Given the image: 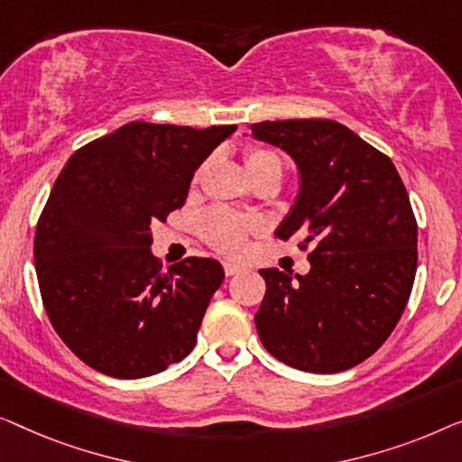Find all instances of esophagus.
<instances>
[{
	"label": "esophagus",
	"instance_id": "34e87169",
	"mask_svg": "<svg viewBox=\"0 0 462 462\" xmlns=\"http://www.w3.org/2000/svg\"><path fill=\"white\" fill-rule=\"evenodd\" d=\"M224 270H226V276H236L245 270V265H240L236 262H224Z\"/></svg>",
	"mask_w": 462,
	"mask_h": 462
}]
</instances>
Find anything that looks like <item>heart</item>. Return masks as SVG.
Segmentation results:
<instances>
[{"label":"heart","mask_w":462,"mask_h":462,"mask_svg":"<svg viewBox=\"0 0 462 462\" xmlns=\"http://www.w3.org/2000/svg\"><path fill=\"white\" fill-rule=\"evenodd\" d=\"M245 165L249 175L263 171V169H276L281 171V161L276 154L270 151H262V148H253L246 152ZM259 224L255 219L243 217L238 213L224 207H216V209L207 211L200 217V234L211 246L217 251L226 253V255H240L246 251V243H249V234L257 232Z\"/></svg>","instance_id":"b5f03b06"}]
</instances>
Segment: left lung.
<instances>
[{
    "label": "left lung",
    "instance_id": "obj_1",
    "mask_svg": "<svg viewBox=\"0 0 462 462\" xmlns=\"http://www.w3.org/2000/svg\"><path fill=\"white\" fill-rule=\"evenodd\" d=\"M259 142L299 173L295 203L276 236H303L310 272L259 270L255 314L263 347L305 373H341L379 349L398 324L417 274V219L392 159L328 119L263 121Z\"/></svg>",
    "mask_w": 462,
    "mask_h": 462
}]
</instances>
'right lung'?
Returning <instances> with one entry per match:
<instances>
[{"label": "right lung", "instance_id": "obj_1", "mask_svg": "<svg viewBox=\"0 0 462 462\" xmlns=\"http://www.w3.org/2000/svg\"><path fill=\"white\" fill-rule=\"evenodd\" d=\"M236 125L134 121L70 154L35 232V270L51 327L88 366L142 379L197 343L222 263L188 257L161 272L152 222L188 197L199 165Z\"/></svg>", "mask_w": 462, "mask_h": 462}]
</instances>
